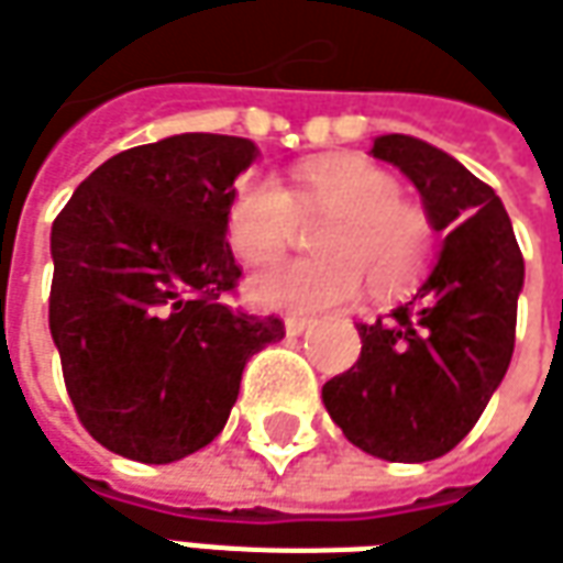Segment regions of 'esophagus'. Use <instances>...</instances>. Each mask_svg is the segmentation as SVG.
Here are the masks:
<instances>
[{
    "instance_id": "34e87169",
    "label": "esophagus",
    "mask_w": 563,
    "mask_h": 563,
    "mask_svg": "<svg viewBox=\"0 0 563 563\" xmlns=\"http://www.w3.org/2000/svg\"><path fill=\"white\" fill-rule=\"evenodd\" d=\"M283 327H286V336H301L311 327V320L299 318V314H289V318L283 320Z\"/></svg>"
}]
</instances>
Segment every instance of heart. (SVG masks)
Instances as JSON below:
<instances>
[{
    "mask_svg": "<svg viewBox=\"0 0 563 563\" xmlns=\"http://www.w3.org/2000/svg\"><path fill=\"white\" fill-rule=\"evenodd\" d=\"M296 214H327L318 258L283 262L249 280V299L267 311H323L358 296L361 274L379 296L415 280L430 258L427 214L401 202V186L367 158H320L292 170V189L267 174L243 177L227 205V240L252 267L274 262Z\"/></svg>",
    "mask_w": 563,
    "mask_h": 563,
    "instance_id": "1",
    "label": "heart"
}]
</instances>
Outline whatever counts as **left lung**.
I'll return each mask as SVG.
<instances>
[{
    "mask_svg": "<svg viewBox=\"0 0 563 563\" xmlns=\"http://www.w3.org/2000/svg\"><path fill=\"white\" fill-rule=\"evenodd\" d=\"M371 155L396 165L445 233L411 299L358 323L361 358L323 383V408L352 445L420 464L452 452L511 364L523 255L493 186L417 136H377Z\"/></svg>",
    "mask_w": 563,
    "mask_h": 563,
    "instance_id": "1",
    "label": "left lung"
}]
</instances>
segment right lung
I'll return each mask as SVG.
<instances>
[{
    "instance_id": "1",
    "label": "right lung",
    "mask_w": 563,
    "mask_h": 563,
    "mask_svg": "<svg viewBox=\"0 0 563 563\" xmlns=\"http://www.w3.org/2000/svg\"><path fill=\"white\" fill-rule=\"evenodd\" d=\"M243 136L177 133L89 174L52 223L49 330L65 386L108 452L170 464L218 437L245 361L283 340L277 318L223 305L240 280L227 243Z\"/></svg>"
}]
</instances>
